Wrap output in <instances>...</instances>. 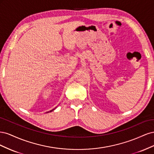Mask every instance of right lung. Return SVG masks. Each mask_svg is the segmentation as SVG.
<instances>
[{
  "instance_id": "obj_1",
  "label": "right lung",
  "mask_w": 154,
  "mask_h": 154,
  "mask_svg": "<svg viewBox=\"0 0 154 154\" xmlns=\"http://www.w3.org/2000/svg\"><path fill=\"white\" fill-rule=\"evenodd\" d=\"M53 110H54V109H53ZM52 110H51V111H50V112H51V111H52Z\"/></svg>"
}]
</instances>
